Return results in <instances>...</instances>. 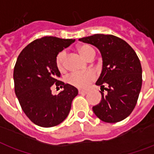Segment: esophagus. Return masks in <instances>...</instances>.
I'll return each instance as SVG.
<instances>
[{"instance_id": "obj_1", "label": "esophagus", "mask_w": 154, "mask_h": 154, "mask_svg": "<svg viewBox=\"0 0 154 154\" xmlns=\"http://www.w3.org/2000/svg\"><path fill=\"white\" fill-rule=\"evenodd\" d=\"M88 93L87 91H84V90H79V94L81 95H86Z\"/></svg>"}]
</instances>
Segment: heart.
Instances as JSON below:
<instances>
[{
	"label": "heart",
	"instance_id": "obj_1",
	"mask_svg": "<svg viewBox=\"0 0 154 154\" xmlns=\"http://www.w3.org/2000/svg\"><path fill=\"white\" fill-rule=\"evenodd\" d=\"M77 51L83 56L85 59L89 60L94 59L95 55V50L89 45H82L77 47ZM65 59L66 51H62L59 53L55 58V65L57 69L60 72H63L65 69ZM95 76L94 72L88 71L86 73H71L66 78L68 84L77 88H87L89 85L95 80Z\"/></svg>",
	"mask_w": 154,
	"mask_h": 154
}]
</instances>
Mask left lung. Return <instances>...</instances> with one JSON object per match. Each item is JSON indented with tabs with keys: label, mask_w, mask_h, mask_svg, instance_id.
Listing matches in <instances>:
<instances>
[{
	"label": "left lung",
	"mask_w": 154,
	"mask_h": 154,
	"mask_svg": "<svg viewBox=\"0 0 154 154\" xmlns=\"http://www.w3.org/2000/svg\"><path fill=\"white\" fill-rule=\"evenodd\" d=\"M79 41L96 47L103 59L101 74L95 85L106 93L101 92V101L92 107L93 112L106 123L123 121L135 108L142 88L139 57L126 41L116 36L94 34Z\"/></svg>",
	"instance_id": "1"
}]
</instances>
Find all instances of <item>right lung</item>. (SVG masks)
I'll return each mask as SVG.
<instances>
[{"label":"right lung","instance_id":"add662e5","mask_svg":"<svg viewBox=\"0 0 154 154\" xmlns=\"http://www.w3.org/2000/svg\"><path fill=\"white\" fill-rule=\"evenodd\" d=\"M75 39L44 37L27 45L20 52L14 68L15 92L23 112L33 123L44 128L54 127L67 117L78 90L59 81L61 74L55 58ZM55 83L63 91L51 94Z\"/></svg>","mask_w":154,"mask_h":154}]
</instances>
